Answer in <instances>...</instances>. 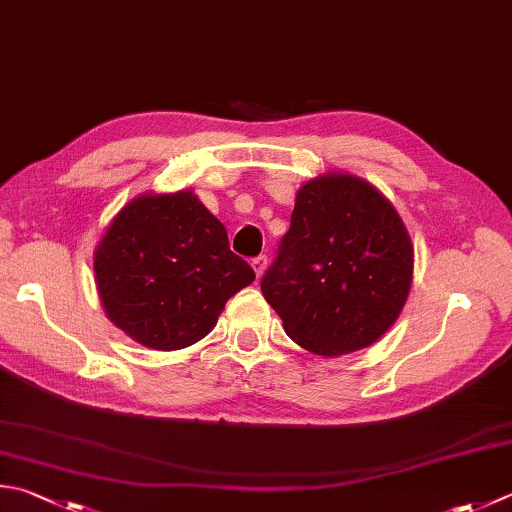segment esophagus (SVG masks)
<instances>
[{
  "label": "esophagus",
  "mask_w": 512,
  "mask_h": 512,
  "mask_svg": "<svg viewBox=\"0 0 512 512\" xmlns=\"http://www.w3.org/2000/svg\"><path fill=\"white\" fill-rule=\"evenodd\" d=\"M252 267H254L256 276H263V272L267 269V256H256V258L252 260Z\"/></svg>",
  "instance_id": "1"
}]
</instances>
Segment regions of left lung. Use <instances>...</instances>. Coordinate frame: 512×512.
Wrapping results in <instances>:
<instances>
[{"label": "left lung", "mask_w": 512, "mask_h": 512, "mask_svg": "<svg viewBox=\"0 0 512 512\" xmlns=\"http://www.w3.org/2000/svg\"><path fill=\"white\" fill-rule=\"evenodd\" d=\"M410 283L412 243L397 211L365 180L332 173L296 194L260 289L289 339L339 356L388 332Z\"/></svg>", "instance_id": "obj_1"}]
</instances>
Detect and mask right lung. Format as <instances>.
Segmentation results:
<instances>
[{
  "label": "right lung",
  "instance_id": "obj_1",
  "mask_svg": "<svg viewBox=\"0 0 512 512\" xmlns=\"http://www.w3.org/2000/svg\"><path fill=\"white\" fill-rule=\"evenodd\" d=\"M93 267L111 321L153 350L200 341L229 298L256 278L229 249L225 225L191 191L129 202Z\"/></svg>",
  "mask_w": 512,
  "mask_h": 512
}]
</instances>
